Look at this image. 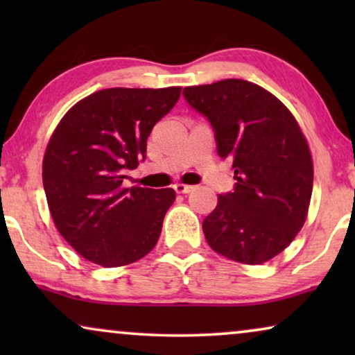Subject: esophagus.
Returning <instances> with one entry per match:
<instances>
[{
    "mask_svg": "<svg viewBox=\"0 0 355 355\" xmlns=\"http://www.w3.org/2000/svg\"><path fill=\"white\" fill-rule=\"evenodd\" d=\"M193 189H196V186H189V184H181V182L174 184V191H176L178 193H189V192H192Z\"/></svg>",
    "mask_w": 355,
    "mask_h": 355,
    "instance_id": "1",
    "label": "esophagus"
}]
</instances>
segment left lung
Segmentation results:
<instances>
[{
	"label": "left lung",
	"instance_id": "obj_1",
	"mask_svg": "<svg viewBox=\"0 0 355 355\" xmlns=\"http://www.w3.org/2000/svg\"><path fill=\"white\" fill-rule=\"evenodd\" d=\"M182 94L210 121L218 155L232 159L234 169V192L218 196L203 220L208 245L239 263H265L294 241L307 218L313 187L307 139L293 113L249 80L186 87Z\"/></svg>",
	"mask_w": 355,
	"mask_h": 355
}]
</instances>
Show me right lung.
Segmentation results:
<instances>
[{"label": "right lung", "instance_id": "1", "mask_svg": "<svg viewBox=\"0 0 355 355\" xmlns=\"http://www.w3.org/2000/svg\"><path fill=\"white\" fill-rule=\"evenodd\" d=\"M181 87L105 89L62 116L43 157V187L56 230L77 254L105 268L134 263L157 245L173 189L124 187L145 158L153 125Z\"/></svg>", "mask_w": 355, "mask_h": 355}]
</instances>
